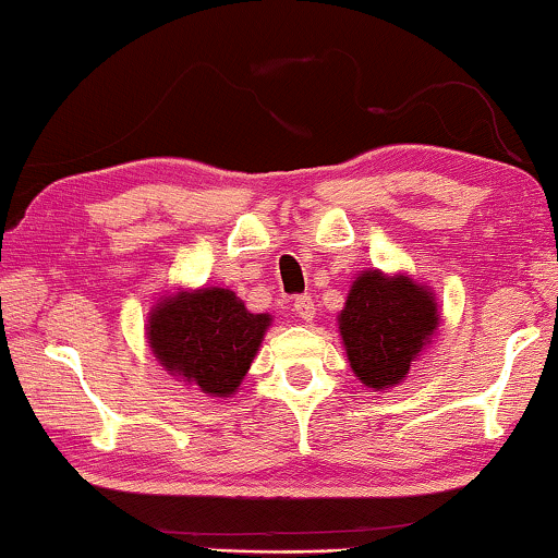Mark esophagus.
I'll return each mask as SVG.
<instances>
[{
	"mask_svg": "<svg viewBox=\"0 0 558 558\" xmlns=\"http://www.w3.org/2000/svg\"><path fill=\"white\" fill-rule=\"evenodd\" d=\"M294 312L302 319H312V317H315V302H312L310 296H296V300H294Z\"/></svg>",
	"mask_w": 558,
	"mask_h": 558,
	"instance_id": "obj_1",
	"label": "esophagus"
}]
</instances>
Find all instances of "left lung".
I'll return each instance as SVG.
<instances>
[{"label":"left lung","mask_w":558,"mask_h":558,"mask_svg":"<svg viewBox=\"0 0 558 558\" xmlns=\"http://www.w3.org/2000/svg\"><path fill=\"white\" fill-rule=\"evenodd\" d=\"M437 302L409 277L365 271L353 281L340 335L350 368L368 388H388L407 378L416 353L437 330Z\"/></svg>","instance_id":"8db88e82"}]
</instances>
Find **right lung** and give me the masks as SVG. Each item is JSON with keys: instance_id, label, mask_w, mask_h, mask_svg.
I'll list each match as a JSON object with an SVG mask.
<instances>
[{"instance_id": "obj_1", "label": "right lung", "mask_w": 558, "mask_h": 558, "mask_svg": "<svg viewBox=\"0 0 558 558\" xmlns=\"http://www.w3.org/2000/svg\"><path fill=\"white\" fill-rule=\"evenodd\" d=\"M269 315H254L231 289L170 296L151 312L147 338L159 363L210 396H231L262 345Z\"/></svg>"}]
</instances>
